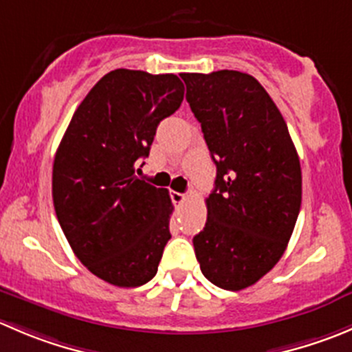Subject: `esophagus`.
I'll list each match as a JSON object with an SVG mask.
<instances>
[{"instance_id": "obj_1", "label": "esophagus", "mask_w": 352, "mask_h": 352, "mask_svg": "<svg viewBox=\"0 0 352 352\" xmlns=\"http://www.w3.org/2000/svg\"><path fill=\"white\" fill-rule=\"evenodd\" d=\"M170 196H172V201L175 204H182L184 201L187 199L186 197V194H182V192H175V190H172V194H170Z\"/></svg>"}]
</instances>
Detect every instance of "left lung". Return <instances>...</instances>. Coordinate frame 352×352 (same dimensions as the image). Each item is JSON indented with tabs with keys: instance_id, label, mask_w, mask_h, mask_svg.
Listing matches in <instances>:
<instances>
[{
	"instance_id": "obj_1",
	"label": "left lung",
	"mask_w": 352,
	"mask_h": 352,
	"mask_svg": "<svg viewBox=\"0 0 352 352\" xmlns=\"http://www.w3.org/2000/svg\"><path fill=\"white\" fill-rule=\"evenodd\" d=\"M180 77L217 165L194 251L211 284L241 291L267 275L287 248L301 210L299 156L277 104L252 75Z\"/></svg>"
}]
</instances>
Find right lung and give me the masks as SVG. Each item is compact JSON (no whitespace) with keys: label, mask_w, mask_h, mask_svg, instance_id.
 <instances>
[{"label":"right lung","mask_w":352,"mask_h":352,"mask_svg":"<svg viewBox=\"0 0 352 352\" xmlns=\"http://www.w3.org/2000/svg\"><path fill=\"white\" fill-rule=\"evenodd\" d=\"M182 100L177 75L117 68L78 104L54 155L61 230L82 265L117 287L151 280L172 237L168 190L138 179L135 165Z\"/></svg>","instance_id":"right-lung-1"}]
</instances>
